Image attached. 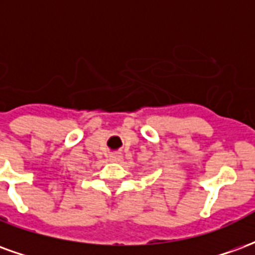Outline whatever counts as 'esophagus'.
Listing matches in <instances>:
<instances>
[{
	"mask_svg": "<svg viewBox=\"0 0 255 255\" xmlns=\"http://www.w3.org/2000/svg\"><path fill=\"white\" fill-rule=\"evenodd\" d=\"M123 160L122 154H112L111 155V161L112 162H120Z\"/></svg>",
	"mask_w": 255,
	"mask_h": 255,
	"instance_id": "34e87169",
	"label": "esophagus"
}]
</instances>
